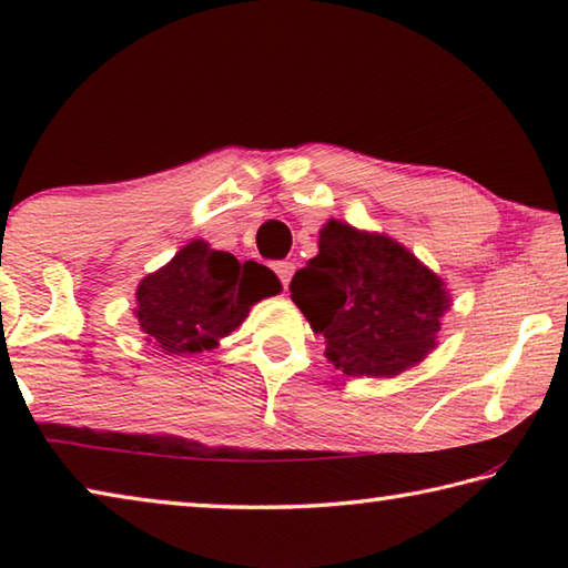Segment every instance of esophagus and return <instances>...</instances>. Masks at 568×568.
Returning a JSON list of instances; mask_svg holds the SVG:
<instances>
[{"instance_id": "1", "label": "esophagus", "mask_w": 568, "mask_h": 568, "mask_svg": "<svg viewBox=\"0 0 568 568\" xmlns=\"http://www.w3.org/2000/svg\"><path fill=\"white\" fill-rule=\"evenodd\" d=\"M274 272H276V276H278V278H282V284L286 286V284H290L292 274H294V264H292V261H276V264H274Z\"/></svg>"}]
</instances>
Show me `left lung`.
I'll use <instances>...</instances> for the list:
<instances>
[{
  "mask_svg": "<svg viewBox=\"0 0 568 568\" xmlns=\"http://www.w3.org/2000/svg\"><path fill=\"white\" fill-rule=\"evenodd\" d=\"M292 300L325 355L347 375L394 378L436 347L449 310L444 282L412 251L343 221L320 231V254L294 274Z\"/></svg>",
  "mask_w": 568,
  "mask_h": 568,
  "instance_id": "obj_1",
  "label": "left lung"
}]
</instances>
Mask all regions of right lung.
Instances as JSON below:
<instances>
[{
	"mask_svg": "<svg viewBox=\"0 0 568 568\" xmlns=\"http://www.w3.org/2000/svg\"><path fill=\"white\" fill-rule=\"evenodd\" d=\"M278 292L272 268L190 241L136 286V320L164 355L203 353L248 317L251 304Z\"/></svg>",
	"mask_w": 568,
	"mask_h": 568,
	"instance_id": "add662e5",
	"label": "right lung"
}]
</instances>
